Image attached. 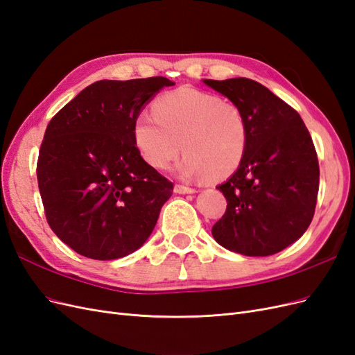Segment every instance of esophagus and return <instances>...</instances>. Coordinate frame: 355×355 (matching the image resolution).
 <instances>
[{
    "instance_id": "esophagus-1",
    "label": "esophagus",
    "mask_w": 355,
    "mask_h": 355,
    "mask_svg": "<svg viewBox=\"0 0 355 355\" xmlns=\"http://www.w3.org/2000/svg\"><path fill=\"white\" fill-rule=\"evenodd\" d=\"M197 189L191 188V187H185V185H175V192L176 194H194Z\"/></svg>"
}]
</instances>
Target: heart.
Listing matches in <instances>:
<instances>
[{
    "instance_id": "1",
    "label": "heart",
    "mask_w": 355,
    "mask_h": 355,
    "mask_svg": "<svg viewBox=\"0 0 355 355\" xmlns=\"http://www.w3.org/2000/svg\"><path fill=\"white\" fill-rule=\"evenodd\" d=\"M154 114H141L133 141L146 163L167 168L179 153L178 167L187 179L222 180L239 168L247 148V121L237 103L196 89H178L155 101Z\"/></svg>"
}]
</instances>
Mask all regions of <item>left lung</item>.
I'll return each instance as SVG.
<instances>
[{"label":"left lung","instance_id":"obj_1","mask_svg":"<svg viewBox=\"0 0 355 355\" xmlns=\"http://www.w3.org/2000/svg\"><path fill=\"white\" fill-rule=\"evenodd\" d=\"M204 84L240 106L249 132L241 164L218 187L228 206L213 237L245 256L275 254L302 237L314 218L320 168L313 139L292 106L257 81Z\"/></svg>","mask_w":355,"mask_h":355}]
</instances>
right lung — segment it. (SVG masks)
I'll list each match as a JSON object with an SVG mask.
<instances>
[{"label":"right lung","mask_w":355,"mask_h":355,"mask_svg":"<svg viewBox=\"0 0 355 355\" xmlns=\"http://www.w3.org/2000/svg\"><path fill=\"white\" fill-rule=\"evenodd\" d=\"M164 77L90 84L51 118L40 148L38 188L50 228L77 253L111 261L151 235L173 184L133 141L144 105Z\"/></svg>","instance_id":"right-lung-1"}]
</instances>
